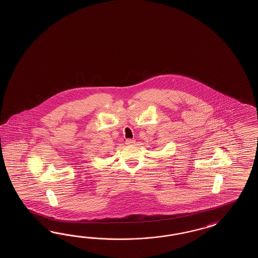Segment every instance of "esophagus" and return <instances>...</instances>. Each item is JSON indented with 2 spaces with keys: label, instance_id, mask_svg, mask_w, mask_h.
<instances>
[{
  "label": "esophagus",
  "instance_id": "esophagus-1",
  "mask_svg": "<svg viewBox=\"0 0 258 258\" xmlns=\"http://www.w3.org/2000/svg\"><path fill=\"white\" fill-rule=\"evenodd\" d=\"M125 144L127 145V146H133L135 144V140H133V139H126L125 140Z\"/></svg>",
  "mask_w": 258,
  "mask_h": 258
}]
</instances>
